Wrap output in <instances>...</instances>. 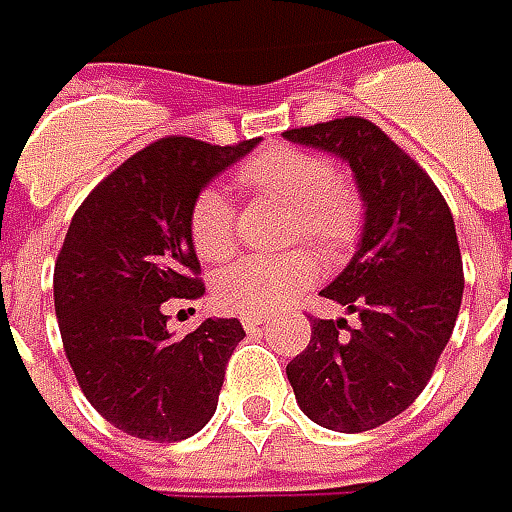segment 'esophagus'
Returning <instances> with one entry per match:
<instances>
[{
    "label": "esophagus",
    "instance_id": "1",
    "mask_svg": "<svg viewBox=\"0 0 512 512\" xmlns=\"http://www.w3.org/2000/svg\"><path fill=\"white\" fill-rule=\"evenodd\" d=\"M240 323H243L246 331H257V328L266 323V317H260V314H243V317H240Z\"/></svg>",
    "mask_w": 512,
    "mask_h": 512
}]
</instances>
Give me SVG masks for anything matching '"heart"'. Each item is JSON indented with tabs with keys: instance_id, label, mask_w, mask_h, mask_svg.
I'll list each match as a JSON object with an SVG mask.
<instances>
[{
	"instance_id": "obj_1",
	"label": "heart",
	"mask_w": 512,
	"mask_h": 512,
	"mask_svg": "<svg viewBox=\"0 0 512 512\" xmlns=\"http://www.w3.org/2000/svg\"><path fill=\"white\" fill-rule=\"evenodd\" d=\"M246 192L286 203L289 240H303L320 255H343L354 243L362 209L354 189L337 181L323 155L274 147L238 169ZM189 238L203 260H223L235 249V209L221 189H203L189 212ZM311 263L303 252L243 257L215 277L218 306L235 314H263L286 303L309 283Z\"/></svg>"
}]
</instances>
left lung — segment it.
<instances>
[{
	"label": "left lung",
	"instance_id": "left-lung-1",
	"mask_svg": "<svg viewBox=\"0 0 512 512\" xmlns=\"http://www.w3.org/2000/svg\"><path fill=\"white\" fill-rule=\"evenodd\" d=\"M283 138L345 161L365 209L357 252L320 291L360 326L343 332L345 317L311 320V343L286 374L311 422L371 431L422 394L453 334L465 291L453 215L411 155L365 118Z\"/></svg>",
	"mask_w": 512,
	"mask_h": 512
}]
</instances>
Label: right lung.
<instances>
[{
    "instance_id": "right-lung-1",
    "label": "right lung",
    "mask_w": 512,
    "mask_h": 512,
    "mask_svg": "<svg viewBox=\"0 0 512 512\" xmlns=\"http://www.w3.org/2000/svg\"><path fill=\"white\" fill-rule=\"evenodd\" d=\"M257 144L155 141L73 215L53 272L56 320L84 397L118 431L181 442L218 408L226 362L246 337L240 320L203 317L175 337L161 306L203 294L189 238L192 203Z\"/></svg>"
}]
</instances>
